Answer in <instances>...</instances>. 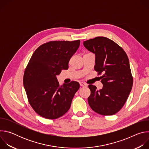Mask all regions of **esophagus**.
Returning a JSON list of instances; mask_svg holds the SVG:
<instances>
[{
  "label": "esophagus",
  "mask_w": 149,
  "mask_h": 149,
  "mask_svg": "<svg viewBox=\"0 0 149 149\" xmlns=\"http://www.w3.org/2000/svg\"><path fill=\"white\" fill-rule=\"evenodd\" d=\"M79 84H80V86L81 87H87V84H86V83H84V82H80Z\"/></svg>",
  "instance_id": "34e87169"
}]
</instances>
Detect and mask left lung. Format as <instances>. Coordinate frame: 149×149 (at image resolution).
I'll list each match as a JSON object with an SVG mask.
<instances>
[{
	"mask_svg": "<svg viewBox=\"0 0 149 149\" xmlns=\"http://www.w3.org/2000/svg\"><path fill=\"white\" fill-rule=\"evenodd\" d=\"M95 56L94 70L102 72L101 90L89 85L91 94L88 98L90 107L97 113L111 116L119 111L126 102L133 86L129 60L125 51L112 40L103 36L83 42Z\"/></svg>",
	"mask_w": 149,
	"mask_h": 149,
	"instance_id": "left-lung-1",
	"label": "left lung"
}]
</instances>
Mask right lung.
Wrapping results in <instances>:
<instances>
[{"mask_svg": "<svg viewBox=\"0 0 149 149\" xmlns=\"http://www.w3.org/2000/svg\"><path fill=\"white\" fill-rule=\"evenodd\" d=\"M80 40L51 41L33 52L25 71L24 86L28 101L42 117L56 119L70 109L79 84L72 81L59 86L56 75L68 69V62Z\"/></svg>", "mask_w": 149, "mask_h": 149, "instance_id": "add662e5", "label": "right lung"}]
</instances>
